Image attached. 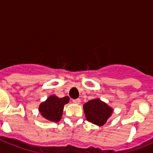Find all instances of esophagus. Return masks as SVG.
Masks as SVG:
<instances>
[{
    "label": "esophagus",
    "instance_id": "34e87169",
    "mask_svg": "<svg viewBox=\"0 0 153 153\" xmlns=\"http://www.w3.org/2000/svg\"><path fill=\"white\" fill-rule=\"evenodd\" d=\"M73 102H74V103H76V104H79V103H80V100H79V99L74 100H73Z\"/></svg>",
    "mask_w": 153,
    "mask_h": 153
}]
</instances>
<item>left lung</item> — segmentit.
Instances as JSON below:
<instances>
[{
  "mask_svg": "<svg viewBox=\"0 0 153 153\" xmlns=\"http://www.w3.org/2000/svg\"><path fill=\"white\" fill-rule=\"evenodd\" d=\"M83 110L87 121L100 126L106 123L113 113V109L100 99H93L86 102Z\"/></svg>",
  "mask_w": 153,
  "mask_h": 153,
  "instance_id": "1",
  "label": "left lung"
}]
</instances>
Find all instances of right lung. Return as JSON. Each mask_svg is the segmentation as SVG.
<instances>
[{
    "instance_id": "1",
    "label": "right lung",
    "mask_w": 153,
    "mask_h": 153,
    "mask_svg": "<svg viewBox=\"0 0 153 153\" xmlns=\"http://www.w3.org/2000/svg\"><path fill=\"white\" fill-rule=\"evenodd\" d=\"M70 98L65 97L59 98L56 96H50L47 100L41 102L39 106V111L41 116L51 122H59L62 117L63 106L69 102Z\"/></svg>"
}]
</instances>
